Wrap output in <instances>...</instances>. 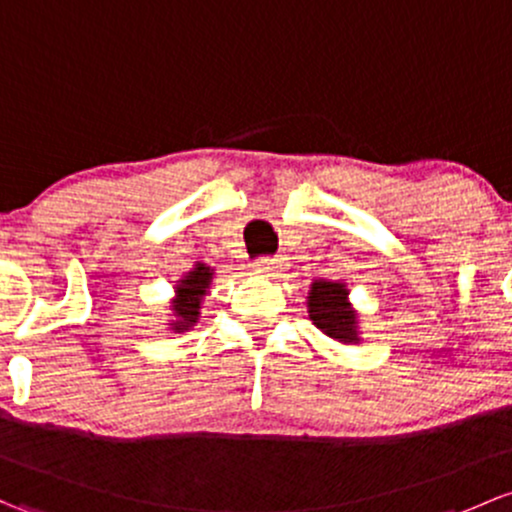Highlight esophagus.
Wrapping results in <instances>:
<instances>
[{"instance_id": "34e87169", "label": "esophagus", "mask_w": 512, "mask_h": 512, "mask_svg": "<svg viewBox=\"0 0 512 512\" xmlns=\"http://www.w3.org/2000/svg\"><path fill=\"white\" fill-rule=\"evenodd\" d=\"M284 260L282 257H260L255 260V270L262 274V277H279L284 272Z\"/></svg>"}]
</instances>
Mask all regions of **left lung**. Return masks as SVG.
Instances as JSON below:
<instances>
[{"label":"left lung","mask_w":512,"mask_h":512,"mask_svg":"<svg viewBox=\"0 0 512 512\" xmlns=\"http://www.w3.org/2000/svg\"><path fill=\"white\" fill-rule=\"evenodd\" d=\"M346 297L348 292L343 289V284L319 279L311 284L309 316L316 328H321L333 341L355 343L358 341V333H355L358 321H355V311Z\"/></svg>","instance_id":"1"}]
</instances>
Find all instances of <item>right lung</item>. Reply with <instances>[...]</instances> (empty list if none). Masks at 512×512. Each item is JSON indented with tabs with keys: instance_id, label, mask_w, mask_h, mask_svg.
Segmentation results:
<instances>
[{
	"instance_id": "add662e5",
	"label": "right lung",
	"mask_w": 512,
	"mask_h": 512,
	"mask_svg": "<svg viewBox=\"0 0 512 512\" xmlns=\"http://www.w3.org/2000/svg\"><path fill=\"white\" fill-rule=\"evenodd\" d=\"M213 272L211 267L196 265L191 272L176 284V299H174V316L176 321L171 324L174 331H188V326L196 324L198 314H201V299L206 297L208 284H211Z\"/></svg>"
}]
</instances>
